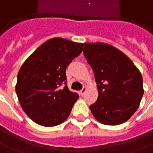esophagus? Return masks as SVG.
I'll return each instance as SVG.
<instances>
[{"label": "esophagus", "instance_id": "1", "mask_svg": "<svg viewBox=\"0 0 153 153\" xmlns=\"http://www.w3.org/2000/svg\"><path fill=\"white\" fill-rule=\"evenodd\" d=\"M86 91H87V88H86V87H84L83 88H82V89H81V90H80L79 94L81 95H84Z\"/></svg>", "mask_w": 153, "mask_h": 153}]
</instances>
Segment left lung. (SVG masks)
Here are the masks:
<instances>
[{
    "mask_svg": "<svg viewBox=\"0 0 153 153\" xmlns=\"http://www.w3.org/2000/svg\"><path fill=\"white\" fill-rule=\"evenodd\" d=\"M84 54L94 74L99 90L97 101L89 107L102 124L128 121L139 107L144 90L143 77L132 60L105 43H84Z\"/></svg>",
    "mask_w": 153,
    "mask_h": 153,
    "instance_id": "8db88e82",
    "label": "left lung"
}]
</instances>
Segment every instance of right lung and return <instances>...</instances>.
I'll return each instance as SVG.
<instances>
[{
  "instance_id": "1",
  "label": "right lung",
  "mask_w": 153,
  "mask_h": 153,
  "mask_svg": "<svg viewBox=\"0 0 153 153\" xmlns=\"http://www.w3.org/2000/svg\"><path fill=\"white\" fill-rule=\"evenodd\" d=\"M83 45L53 38L37 48L21 65L16 92L23 111L37 124L54 127L69 116L79 95L66 85L65 70L81 54Z\"/></svg>"
}]
</instances>
